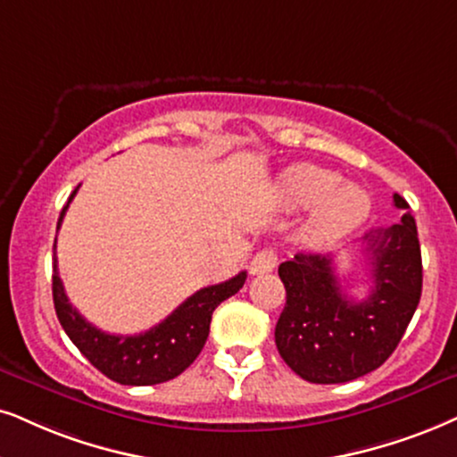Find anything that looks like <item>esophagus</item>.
<instances>
[{"label": "esophagus", "mask_w": 457, "mask_h": 457, "mask_svg": "<svg viewBox=\"0 0 457 457\" xmlns=\"http://www.w3.org/2000/svg\"><path fill=\"white\" fill-rule=\"evenodd\" d=\"M276 262H278V255H276L274 248H262L251 262V271L253 274H268L276 268Z\"/></svg>", "instance_id": "1"}]
</instances>
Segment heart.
<instances>
[{"instance_id": "b5f03b06", "label": "heart", "mask_w": 457, "mask_h": 457, "mask_svg": "<svg viewBox=\"0 0 457 457\" xmlns=\"http://www.w3.org/2000/svg\"><path fill=\"white\" fill-rule=\"evenodd\" d=\"M276 195L288 209L314 206L308 238L331 242L354 232L371 212V198L365 189L342 183L337 172L314 164L293 166L280 177Z\"/></svg>"}]
</instances>
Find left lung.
Returning <instances> with one entry per match:
<instances>
[{"instance_id":"left-lung-1","label":"left lung","mask_w":457,"mask_h":457,"mask_svg":"<svg viewBox=\"0 0 457 457\" xmlns=\"http://www.w3.org/2000/svg\"><path fill=\"white\" fill-rule=\"evenodd\" d=\"M396 209L407 211L395 194ZM371 293L354 302L335 274L333 255L297 253L280 263L287 303L276 322V348L299 378L344 384L382 367L413 319L421 297V251L411 212L365 236Z\"/></svg>"}]
</instances>
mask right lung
<instances>
[{
	"instance_id": "add662e5",
	"label": "right lung",
	"mask_w": 457,
	"mask_h": 457,
	"mask_svg": "<svg viewBox=\"0 0 457 457\" xmlns=\"http://www.w3.org/2000/svg\"><path fill=\"white\" fill-rule=\"evenodd\" d=\"M78 194V187L62 206L56 229L69 209V202ZM56 251V242H54ZM54 274H52V297L61 327L78 350L88 358L90 365L103 375L122 386H154L169 382L181 375L195 361L209 337L212 312L228 297L236 295L246 280V271L234 278L204 287L187 297L179 308L166 316L160 325L138 335H112L101 331L69 303V297L59 276L54 253Z\"/></svg>"
}]
</instances>
